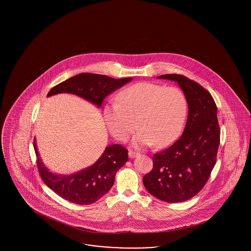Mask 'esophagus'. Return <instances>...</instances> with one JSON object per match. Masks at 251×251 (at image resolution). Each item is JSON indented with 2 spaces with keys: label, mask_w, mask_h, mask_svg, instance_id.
<instances>
[{
  "label": "esophagus",
  "mask_w": 251,
  "mask_h": 251,
  "mask_svg": "<svg viewBox=\"0 0 251 251\" xmlns=\"http://www.w3.org/2000/svg\"><path fill=\"white\" fill-rule=\"evenodd\" d=\"M137 155H138V152H137V151H131V150L129 151V157H130V158H134L135 156Z\"/></svg>",
  "instance_id": "obj_1"
}]
</instances>
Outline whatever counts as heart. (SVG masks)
<instances>
[{
    "label": "heart",
    "mask_w": 251,
    "mask_h": 251,
    "mask_svg": "<svg viewBox=\"0 0 251 251\" xmlns=\"http://www.w3.org/2000/svg\"><path fill=\"white\" fill-rule=\"evenodd\" d=\"M118 100L103 110L108 130L118 140H126L138 127L140 131L132 139L134 147L155 143L164 148L173 143L183 129L188 102L179 87L138 83L123 89Z\"/></svg>",
    "instance_id": "b5f03b06"
}]
</instances>
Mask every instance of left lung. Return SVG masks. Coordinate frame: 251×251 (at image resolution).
<instances>
[{"instance_id":"obj_1","label":"left lung","mask_w":251,"mask_h":251,"mask_svg":"<svg viewBox=\"0 0 251 251\" xmlns=\"http://www.w3.org/2000/svg\"><path fill=\"white\" fill-rule=\"evenodd\" d=\"M179 84L188 102V117L179 139L152 157L144 186L166 202H182L201 191L211 176L220 143L217 107L208 90L180 74H165Z\"/></svg>"}]
</instances>
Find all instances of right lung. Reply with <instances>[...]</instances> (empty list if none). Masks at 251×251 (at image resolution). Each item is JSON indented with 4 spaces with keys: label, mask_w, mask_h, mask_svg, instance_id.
<instances>
[{
    "label": "right lung",
    "mask_w": 251,
    "mask_h": 251,
    "mask_svg": "<svg viewBox=\"0 0 251 251\" xmlns=\"http://www.w3.org/2000/svg\"><path fill=\"white\" fill-rule=\"evenodd\" d=\"M131 80L132 78L114 79L106 75L81 73L53 86L47 97L72 93L100 107L105 97ZM34 148L37 169L44 183L61 198L80 205L92 204L104 196L112 188L118 170L128 161V150L115 144L107 147L91 167L72 175L60 176L50 172L43 165L37 152L36 140Z\"/></svg>",
    "instance_id": "obj_1"
}]
</instances>
